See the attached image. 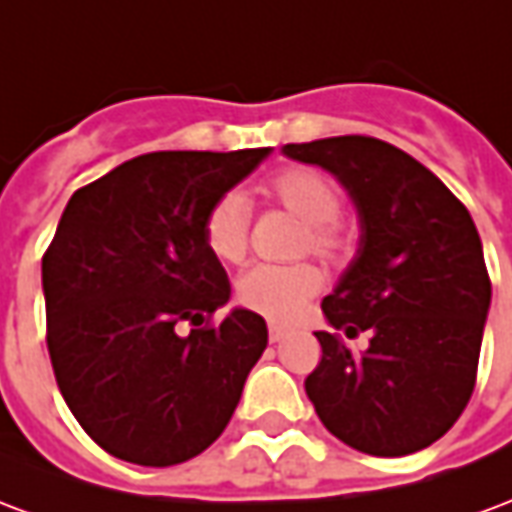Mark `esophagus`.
<instances>
[{"mask_svg": "<svg viewBox=\"0 0 512 512\" xmlns=\"http://www.w3.org/2000/svg\"><path fill=\"white\" fill-rule=\"evenodd\" d=\"M286 338V327H281V324H270V341L278 343Z\"/></svg>", "mask_w": 512, "mask_h": 512, "instance_id": "34e87169", "label": "esophagus"}]
</instances>
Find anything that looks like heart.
Wrapping results in <instances>:
<instances>
[{"mask_svg":"<svg viewBox=\"0 0 512 512\" xmlns=\"http://www.w3.org/2000/svg\"><path fill=\"white\" fill-rule=\"evenodd\" d=\"M272 199L305 220V231L297 242V253L319 256L324 261L341 259L346 253V234L338 226L341 193L322 171L286 169L275 174L267 185ZM251 210L240 193L220 196L204 218V245L223 264H237L248 251ZM322 286V272L308 261L294 264H253L242 272L234 292L237 302L270 322H286Z\"/></svg>","mask_w":512,"mask_h":512,"instance_id":"obj_1","label":"heart"}]
</instances>
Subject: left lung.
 I'll return each mask as SVG.
<instances>
[{
  "label": "left lung",
  "mask_w": 512,
  "mask_h": 512,
  "mask_svg": "<svg viewBox=\"0 0 512 512\" xmlns=\"http://www.w3.org/2000/svg\"><path fill=\"white\" fill-rule=\"evenodd\" d=\"M349 193L360 242L322 302L313 333L322 363L305 393L324 428L360 453L409 455L434 445L475 390L491 308L475 220L445 182L404 149L371 136L286 144ZM366 338L354 353L346 337Z\"/></svg>",
  "instance_id": "1"
}]
</instances>
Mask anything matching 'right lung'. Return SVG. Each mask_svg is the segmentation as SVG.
<instances>
[{"label":"right lung","instance_id":"right-lung-1","mask_svg":"<svg viewBox=\"0 0 512 512\" xmlns=\"http://www.w3.org/2000/svg\"><path fill=\"white\" fill-rule=\"evenodd\" d=\"M270 152H149L67 201L43 256L48 354L73 417L114 458L182 464L240 404L267 324L248 308L210 324L231 286L204 218Z\"/></svg>","mask_w":512,"mask_h":512}]
</instances>
